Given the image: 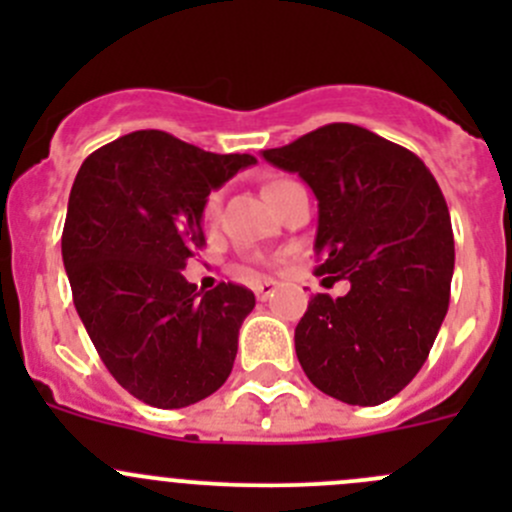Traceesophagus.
<instances>
[{"label": "esophagus", "mask_w": 512, "mask_h": 512, "mask_svg": "<svg viewBox=\"0 0 512 512\" xmlns=\"http://www.w3.org/2000/svg\"><path fill=\"white\" fill-rule=\"evenodd\" d=\"M272 292H275V280H262V282H257V285H255L257 299L272 297Z\"/></svg>", "instance_id": "esophagus-1"}]
</instances>
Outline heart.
Returning a JSON list of instances; mask_svg holds the SVG:
<instances>
[{
	"mask_svg": "<svg viewBox=\"0 0 512 512\" xmlns=\"http://www.w3.org/2000/svg\"><path fill=\"white\" fill-rule=\"evenodd\" d=\"M289 185H294V180L280 178V175H277V178L267 180L265 188H262V193H265V198L270 200V203H275V200L280 198L282 193H285ZM203 213H205V218H208V220L218 218V213H220V193H213L208 200H205V210H203Z\"/></svg>",
	"mask_w": 512,
	"mask_h": 512,
	"instance_id": "1",
	"label": "heart"
}]
</instances>
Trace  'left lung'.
<instances>
[{"mask_svg": "<svg viewBox=\"0 0 512 512\" xmlns=\"http://www.w3.org/2000/svg\"><path fill=\"white\" fill-rule=\"evenodd\" d=\"M262 158L317 195L314 272L349 280L344 297L309 299L294 329L299 364L344 404H384L421 371L448 312L456 250L446 198L416 153L354 123Z\"/></svg>", "mask_w": 512, "mask_h": 512, "instance_id": "1", "label": "left lung"}]
</instances>
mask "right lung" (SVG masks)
<instances>
[{"mask_svg":"<svg viewBox=\"0 0 512 512\" xmlns=\"http://www.w3.org/2000/svg\"><path fill=\"white\" fill-rule=\"evenodd\" d=\"M257 163L136 131L81 163L61 257L76 312L113 379L156 409H183L230 376L255 294L235 282L198 292L183 277L205 245L210 190Z\"/></svg>","mask_w":512,"mask_h":512,"instance_id":"right-lung-1","label":"right lung"}]
</instances>
